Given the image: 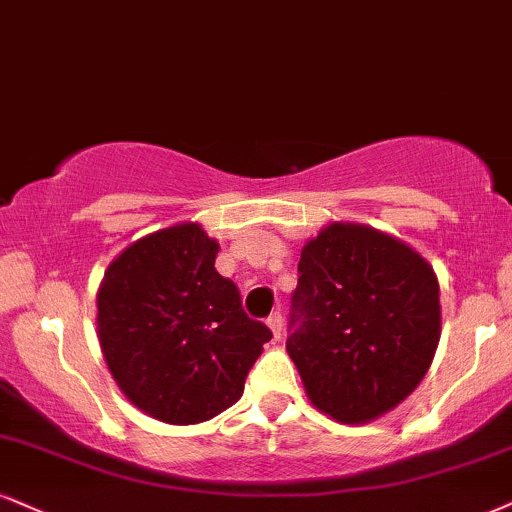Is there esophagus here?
<instances>
[{
    "mask_svg": "<svg viewBox=\"0 0 512 512\" xmlns=\"http://www.w3.org/2000/svg\"><path fill=\"white\" fill-rule=\"evenodd\" d=\"M268 327L273 330V337L280 342L282 339V332H285V318H282L280 311H273L268 315Z\"/></svg>",
    "mask_w": 512,
    "mask_h": 512,
    "instance_id": "esophagus-1",
    "label": "esophagus"
}]
</instances>
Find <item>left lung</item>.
<instances>
[{
  "label": "left lung",
  "instance_id": "obj_1",
  "mask_svg": "<svg viewBox=\"0 0 512 512\" xmlns=\"http://www.w3.org/2000/svg\"><path fill=\"white\" fill-rule=\"evenodd\" d=\"M287 353L311 403L344 425L396 408L430 370L439 282L401 239L332 223L301 249Z\"/></svg>",
  "mask_w": 512,
  "mask_h": 512
}]
</instances>
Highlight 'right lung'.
Instances as JSON below:
<instances>
[{
  "mask_svg": "<svg viewBox=\"0 0 512 512\" xmlns=\"http://www.w3.org/2000/svg\"><path fill=\"white\" fill-rule=\"evenodd\" d=\"M218 242L180 223L132 242L104 273L97 332L113 380L168 425L216 418L239 401L273 332L218 275Z\"/></svg>",
  "mask_w": 512,
  "mask_h": 512,
  "instance_id": "add662e5",
  "label": "right lung"
}]
</instances>
